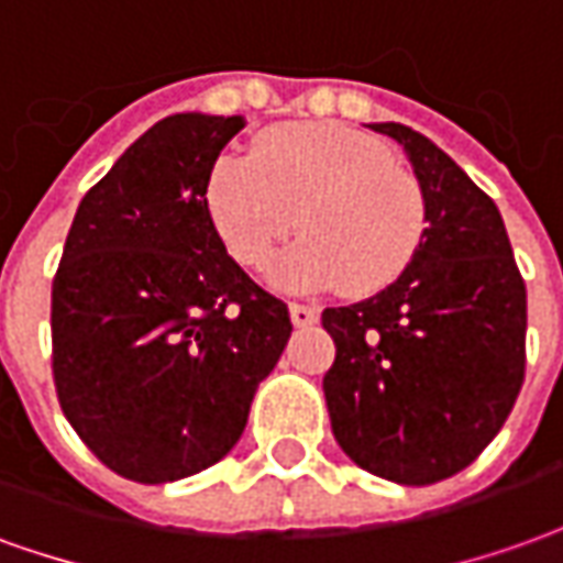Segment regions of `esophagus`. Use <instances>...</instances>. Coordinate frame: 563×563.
I'll return each instance as SVG.
<instances>
[{
	"label": "esophagus",
	"mask_w": 563,
	"mask_h": 563,
	"mask_svg": "<svg viewBox=\"0 0 563 563\" xmlns=\"http://www.w3.org/2000/svg\"><path fill=\"white\" fill-rule=\"evenodd\" d=\"M289 317H292L296 327H313L320 320V311L313 305H298V301H292L289 305Z\"/></svg>",
	"instance_id": "esophagus-1"
}]
</instances>
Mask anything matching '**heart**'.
Segmentation results:
<instances>
[{
  "label": "heart",
  "instance_id": "1",
  "mask_svg": "<svg viewBox=\"0 0 563 563\" xmlns=\"http://www.w3.org/2000/svg\"><path fill=\"white\" fill-rule=\"evenodd\" d=\"M233 262L265 271L280 243L305 233L274 267L289 292L354 296L391 286L428 233L422 178L376 137L335 122H286L255 137L250 159L221 156L202 190Z\"/></svg>",
  "mask_w": 563,
  "mask_h": 563
}]
</instances>
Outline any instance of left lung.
<instances>
[{
	"instance_id": "1",
	"label": "left lung",
	"mask_w": 563,
	"mask_h": 563,
	"mask_svg": "<svg viewBox=\"0 0 563 563\" xmlns=\"http://www.w3.org/2000/svg\"><path fill=\"white\" fill-rule=\"evenodd\" d=\"M394 137L428 194L422 250L378 296L327 308L332 434L363 472L426 487L468 468L506 426L527 366V289L496 202L426 135Z\"/></svg>"
}]
</instances>
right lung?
<instances>
[{
  "label": "right lung",
  "mask_w": 563,
  "mask_h": 563,
  "mask_svg": "<svg viewBox=\"0 0 563 563\" xmlns=\"http://www.w3.org/2000/svg\"><path fill=\"white\" fill-rule=\"evenodd\" d=\"M243 117L159 120L82 197L52 283L60 410L110 472L169 484L240 441L289 308L233 262L202 190Z\"/></svg>",
  "instance_id": "right-lung-1"
}]
</instances>
